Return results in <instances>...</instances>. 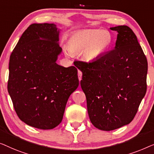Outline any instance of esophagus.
<instances>
[{"label": "esophagus", "mask_w": 154, "mask_h": 154, "mask_svg": "<svg viewBox=\"0 0 154 154\" xmlns=\"http://www.w3.org/2000/svg\"><path fill=\"white\" fill-rule=\"evenodd\" d=\"M82 72L80 70H78V79H79V81L82 80Z\"/></svg>", "instance_id": "esophagus-1"}]
</instances>
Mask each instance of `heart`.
<instances>
[{
  "label": "heart",
  "instance_id": "1",
  "mask_svg": "<svg viewBox=\"0 0 154 154\" xmlns=\"http://www.w3.org/2000/svg\"><path fill=\"white\" fill-rule=\"evenodd\" d=\"M112 34L105 30H82L72 34L68 42L66 54L83 51V56L88 61L97 60L109 50L112 45Z\"/></svg>",
  "mask_w": 154,
  "mask_h": 154
}]
</instances>
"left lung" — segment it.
<instances>
[{
    "instance_id": "1",
    "label": "left lung",
    "mask_w": 154,
    "mask_h": 154,
    "mask_svg": "<svg viewBox=\"0 0 154 154\" xmlns=\"http://www.w3.org/2000/svg\"><path fill=\"white\" fill-rule=\"evenodd\" d=\"M118 33L114 49L90 63L79 61L81 87L95 127L110 131L128 124L146 91L148 63L137 37L127 26Z\"/></svg>"
}]
</instances>
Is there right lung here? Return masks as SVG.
I'll list each match as a JSON object with an SVG mask.
<instances>
[{
    "label": "right lung",
    "instance_id": "right-lung-1",
    "mask_svg": "<svg viewBox=\"0 0 154 154\" xmlns=\"http://www.w3.org/2000/svg\"><path fill=\"white\" fill-rule=\"evenodd\" d=\"M60 31L54 23H33L10 56L8 93L19 118L36 128L57 126L79 86L75 67L56 63L62 52Z\"/></svg>",
    "mask_w": 154,
    "mask_h": 154
}]
</instances>
